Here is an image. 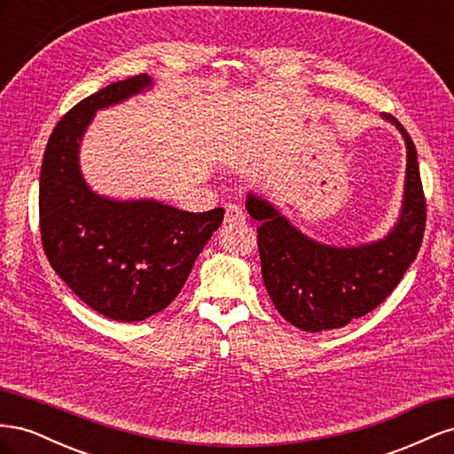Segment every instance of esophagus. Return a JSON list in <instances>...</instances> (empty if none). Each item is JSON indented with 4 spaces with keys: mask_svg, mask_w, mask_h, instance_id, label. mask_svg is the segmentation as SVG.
I'll return each instance as SVG.
<instances>
[{
    "mask_svg": "<svg viewBox=\"0 0 454 454\" xmlns=\"http://www.w3.org/2000/svg\"><path fill=\"white\" fill-rule=\"evenodd\" d=\"M244 212L240 210V206H237V204H227L225 206V222L227 223H240V222H244Z\"/></svg>",
    "mask_w": 454,
    "mask_h": 454,
    "instance_id": "obj_1",
    "label": "esophagus"
}]
</instances>
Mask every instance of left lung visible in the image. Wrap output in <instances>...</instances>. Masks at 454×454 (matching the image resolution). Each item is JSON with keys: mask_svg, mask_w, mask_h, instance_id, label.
<instances>
[{"mask_svg": "<svg viewBox=\"0 0 454 454\" xmlns=\"http://www.w3.org/2000/svg\"><path fill=\"white\" fill-rule=\"evenodd\" d=\"M402 132L407 147L402 214L387 237L337 248L295 229L270 202L248 193L246 208L259 222L261 272L274 307L303 332L337 329L377 309L400 284L417 259L426 227V199L417 149L392 115L384 117Z\"/></svg>", "mask_w": 454, "mask_h": 454, "instance_id": "obj_1", "label": "left lung"}]
</instances>
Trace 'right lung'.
Returning <instances> with one entry per match:
<instances>
[{"mask_svg":"<svg viewBox=\"0 0 454 454\" xmlns=\"http://www.w3.org/2000/svg\"><path fill=\"white\" fill-rule=\"evenodd\" d=\"M151 85L140 74L90 94L54 127L39 176V231L51 267L92 310L142 322L182 292L225 210L193 214L157 200L96 195L79 170V144L94 114Z\"/></svg>","mask_w":454,"mask_h":454,"instance_id":"obj_1","label":"right lung"}]
</instances>
